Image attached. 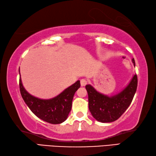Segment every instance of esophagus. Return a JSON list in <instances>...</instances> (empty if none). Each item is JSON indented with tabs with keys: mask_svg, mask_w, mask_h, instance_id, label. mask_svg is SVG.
Masks as SVG:
<instances>
[{
	"mask_svg": "<svg viewBox=\"0 0 156 156\" xmlns=\"http://www.w3.org/2000/svg\"><path fill=\"white\" fill-rule=\"evenodd\" d=\"M80 83H81V86H85L87 84V81L85 80V79H81L80 81Z\"/></svg>",
	"mask_w": 156,
	"mask_h": 156,
	"instance_id": "34e87169",
	"label": "esophagus"
}]
</instances>
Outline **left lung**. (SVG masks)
Segmentation results:
<instances>
[{
  "mask_svg": "<svg viewBox=\"0 0 156 156\" xmlns=\"http://www.w3.org/2000/svg\"><path fill=\"white\" fill-rule=\"evenodd\" d=\"M132 62L135 66L134 59ZM138 86L136 74L133 76L129 83L121 92L112 97L97 92L91 85H86L88 94L89 110L92 116L101 122L116 121L129 107L134 97Z\"/></svg>",
  "mask_w": 156,
  "mask_h": 156,
  "instance_id": "left-lung-1",
  "label": "left lung"
}]
</instances>
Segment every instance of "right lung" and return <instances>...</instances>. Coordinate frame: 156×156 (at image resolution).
Instances as JSON below:
<instances>
[{
	"label": "right lung",
	"mask_w": 156,
	"mask_h": 156,
	"mask_svg": "<svg viewBox=\"0 0 156 156\" xmlns=\"http://www.w3.org/2000/svg\"><path fill=\"white\" fill-rule=\"evenodd\" d=\"M19 86L22 97L35 116L49 123L60 124L67 119L72 108L74 94L81 85L80 81H76L57 97L50 99H40L30 94L23 87L20 76Z\"/></svg>",
	"instance_id": "right-lung-1"
}]
</instances>
